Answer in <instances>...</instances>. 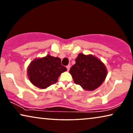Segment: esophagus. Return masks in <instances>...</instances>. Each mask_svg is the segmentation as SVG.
<instances>
[{"mask_svg":"<svg viewBox=\"0 0 133 133\" xmlns=\"http://www.w3.org/2000/svg\"><path fill=\"white\" fill-rule=\"evenodd\" d=\"M66 68H67V71H68L70 69V65H68V66H66Z\"/></svg>","mask_w":133,"mask_h":133,"instance_id":"obj_1","label":"esophagus"}]
</instances>
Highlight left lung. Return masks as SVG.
<instances>
[{
    "label": "left lung",
    "instance_id": "obj_1",
    "mask_svg": "<svg viewBox=\"0 0 133 133\" xmlns=\"http://www.w3.org/2000/svg\"><path fill=\"white\" fill-rule=\"evenodd\" d=\"M70 73L74 83L87 91H93L99 87L107 76L104 63L92 54H78L76 63L72 65Z\"/></svg>",
    "mask_w": 133,
    "mask_h": 133
}]
</instances>
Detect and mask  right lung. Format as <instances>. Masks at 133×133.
<instances>
[{
	"label": "right lung",
	"instance_id": "obj_1",
	"mask_svg": "<svg viewBox=\"0 0 133 133\" xmlns=\"http://www.w3.org/2000/svg\"><path fill=\"white\" fill-rule=\"evenodd\" d=\"M66 67L61 64V59L50 55L36 58L27 68V76L31 83L41 89H45L56 83Z\"/></svg>",
	"mask_w": 133,
	"mask_h": 133
}]
</instances>
